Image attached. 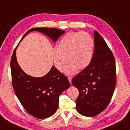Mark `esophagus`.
Returning <instances> with one entry per match:
<instances>
[{
  "instance_id": "obj_1",
  "label": "esophagus",
  "mask_w": 130,
  "mask_h": 130,
  "mask_svg": "<svg viewBox=\"0 0 130 130\" xmlns=\"http://www.w3.org/2000/svg\"><path fill=\"white\" fill-rule=\"evenodd\" d=\"M72 77H70V76L68 77V80H69V81L70 84H72Z\"/></svg>"
}]
</instances>
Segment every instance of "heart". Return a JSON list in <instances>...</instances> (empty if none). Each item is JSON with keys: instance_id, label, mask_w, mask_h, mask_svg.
Instances as JSON below:
<instances>
[{"instance_id": "heart-1", "label": "heart", "mask_w": 130, "mask_h": 130, "mask_svg": "<svg viewBox=\"0 0 130 130\" xmlns=\"http://www.w3.org/2000/svg\"><path fill=\"white\" fill-rule=\"evenodd\" d=\"M94 43L92 36L87 32H69L63 36L53 54L55 67L68 74L75 73L77 69H84L88 66L94 53Z\"/></svg>"}]
</instances>
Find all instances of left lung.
<instances>
[{
    "instance_id": "obj_1",
    "label": "left lung",
    "mask_w": 130,
    "mask_h": 130,
    "mask_svg": "<svg viewBox=\"0 0 130 130\" xmlns=\"http://www.w3.org/2000/svg\"><path fill=\"white\" fill-rule=\"evenodd\" d=\"M94 49L90 64L72 81L78 89L76 109L81 115L92 117L109 104L116 84L115 60L100 34L94 31Z\"/></svg>"
}]
</instances>
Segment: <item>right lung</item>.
Masks as SVG:
<instances>
[{
	"label": "right lung",
	"instance_id": "add662e5",
	"mask_svg": "<svg viewBox=\"0 0 130 130\" xmlns=\"http://www.w3.org/2000/svg\"><path fill=\"white\" fill-rule=\"evenodd\" d=\"M34 31L46 35L54 42L65 32V31L58 28H33L26 32L21 41ZM18 45L13 52L10 65L15 94L30 115L38 119L50 117L57 111L61 93L70 86L68 77L53 66L43 77H34L28 75L17 62L16 50Z\"/></svg>",
	"mask_w": 130,
	"mask_h": 130
}]
</instances>
